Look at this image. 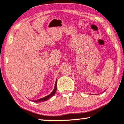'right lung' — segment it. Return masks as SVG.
I'll return each mask as SVG.
<instances>
[{
  "label": "right lung",
  "mask_w": 124,
  "mask_h": 124,
  "mask_svg": "<svg viewBox=\"0 0 124 124\" xmlns=\"http://www.w3.org/2000/svg\"><path fill=\"white\" fill-rule=\"evenodd\" d=\"M56 86H57V85H56V83H55V88H54L53 92L51 93L50 94H49L48 96L45 97L44 98H42V99H40L39 100H35V101H33L34 102H35V103H39V102H42V101H45L48 100V99H50L51 97H52V96H54V94H55V93H56V89H57V88H56Z\"/></svg>",
  "instance_id": "obj_1"
}]
</instances>
